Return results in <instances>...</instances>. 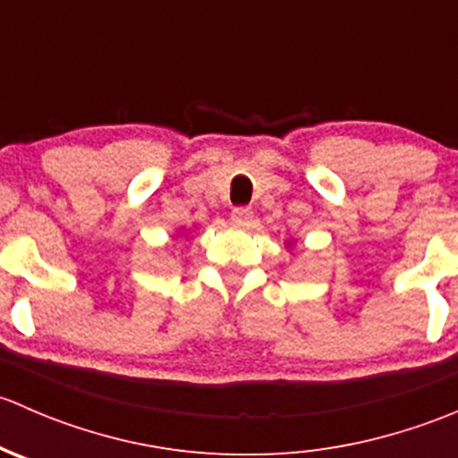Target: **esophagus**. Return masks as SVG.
Listing matches in <instances>:
<instances>
[{"label": "esophagus", "instance_id": "34e87169", "mask_svg": "<svg viewBox=\"0 0 458 458\" xmlns=\"http://www.w3.org/2000/svg\"><path fill=\"white\" fill-rule=\"evenodd\" d=\"M230 219H233L234 225H239V228H246V225H250L252 221V210L250 208H234L233 215H230Z\"/></svg>", "mask_w": 458, "mask_h": 458}]
</instances>
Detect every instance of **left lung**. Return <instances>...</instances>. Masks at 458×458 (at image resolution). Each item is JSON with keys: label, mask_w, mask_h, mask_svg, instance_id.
<instances>
[{"label": "left lung", "mask_w": 458, "mask_h": 458, "mask_svg": "<svg viewBox=\"0 0 458 458\" xmlns=\"http://www.w3.org/2000/svg\"><path fill=\"white\" fill-rule=\"evenodd\" d=\"M285 246H288V248H290V242H288V243H285Z\"/></svg>", "instance_id": "1"}]
</instances>
